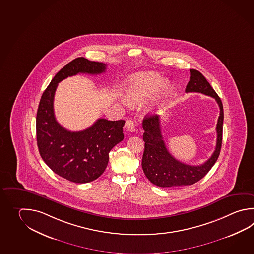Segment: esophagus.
Listing matches in <instances>:
<instances>
[{
    "mask_svg": "<svg viewBox=\"0 0 254 254\" xmlns=\"http://www.w3.org/2000/svg\"><path fill=\"white\" fill-rule=\"evenodd\" d=\"M125 128L129 131V132H134L135 131V123H134V120L132 119H127L126 121V124H125Z\"/></svg>",
    "mask_w": 254,
    "mask_h": 254,
    "instance_id": "34e87169",
    "label": "esophagus"
}]
</instances>
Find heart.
Returning <instances> with one entry per match:
<instances>
[{
	"label": "heart",
	"instance_id": "1",
	"mask_svg": "<svg viewBox=\"0 0 254 254\" xmlns=\"http://www.w3.org/2000/svg\"><path fill=\"white\" fill-rule=\"evenodd\" d=\"M164 78L156 73H140L131 78L127 88V98L130 103L135 105L143 101L155 93L160 87ZM169 89V84L162 86V94H166Z\"/></svg>",
	"mask_w": 254,
	"mask_h": 254
}]
</instances>
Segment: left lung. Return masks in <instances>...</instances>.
Segmentation results:
<instances>
[{
	"label": "left lung",
	"instance_id": "1",
	"mask_svg": "<svg viewBox=\"0 0 254 254\" xmlns=\"http://www.w3.org/2000/svg\"><path fill=\"white\" fill-rule=\"evenodd\" d=\"M190 80L186 92H198L212 97L220 108V116L216 125L217 140L215 150L205 163L200 166L184 164L169 153L161 133L160 117L158 115L145 116L143 119V139L145 151L142 158V168L147 179L159 187L191 186L201 180L217 161L223 141V107L210 83L196 69H190Z\"/></svg>",
	"mask_w": 254,
	"mask_h": 254
}]
</instances>
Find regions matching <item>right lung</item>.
<instances>
[{
    "label": "right lung",
    "mask_w": 254,
    "mask_h": 254,
    "mask_svg": "<svg viewBox=\"0 0 254 254\" xmlns=\"http://www.w3.org/2000/svg\"><path fill=\"white\" fill-rule=\"evenodd\" d=\"M105 63L79 57L67 63L52 78L43 92L36 117L37 145L40 155L52 171L68 181L85 184L103 174L109 154L124 139V120L99 119L87 129L71 132L58 123L53 100L58 83L78 73L105 72Z\"/></svg>",
    "instance_id": "add662e5"
}]
</instances>
